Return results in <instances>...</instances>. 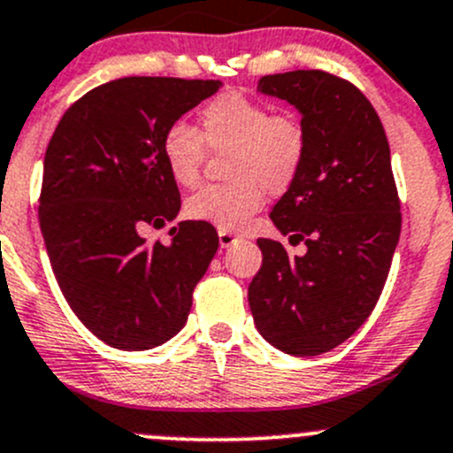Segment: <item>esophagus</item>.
Returning a JSON list of instances; mask_svg holds the SVG:
<instances>
[{"label":"esophagus","mask_w":453,"mask_h":453,"mask_svg":"<svg viewBox=\"0 0 453 453\" xmlns=\"http://www.w3.org/2000/svg\"><path fill=\"white\" fill-rule=\"evenodd\" d=\"M236 241H241V236L232 234V232L227 230H219V245H221V248H232Z\"/></svg>","instance_id":"esophagus-1"}]
</instances>
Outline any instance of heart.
Instances as JSON below:
<instances>
[{"label": "heart", "instance_id": "1", "mask_svg": "<svg viewBox=\"0 0 453 453\" xmlns=\"http://www.w3.org/2000/svg\"><path fill=\"white\" fill-rule=\"evenodd\" d=\"M199 131L173 122L162 135L168 175L184 188L199 181L210 153H228L223 173L230 181L208 184L186 199L190 221L219 230H241L263 208L265 197L282 195L298 181L309 159L307 122L289 109L272 111L267 103L243 91H226L199 111Z\"/></svg>", "mask_w": 453, "mask_h": 453}]
</instances>
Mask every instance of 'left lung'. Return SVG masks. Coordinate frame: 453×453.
Masks as SVG:
<instances>
[{"label": "left lung", "mask_w": 453, "mask_h": 453, "mask_svg": "<svg viewBox=\"0 0 453 453\" xmlns=\"http://www.w3.org/2000/svg\"><path fill=\"white\" fill-rule=\"evenodd\" d=\"M258 89L296 104L307 122V166L269 214L307 254L289 258L280 241H256L263 265L248 300L269 344L309 357L340 346L372 313L399 243L401 201L381 120L350 81L296 70L263 76Z\"/></svg>", "instance_id": "left-lung-1"}]
</instances>
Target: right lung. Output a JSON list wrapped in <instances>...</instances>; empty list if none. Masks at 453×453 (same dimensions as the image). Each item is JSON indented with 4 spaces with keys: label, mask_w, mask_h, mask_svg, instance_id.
I'll return each instance as SVG.
<instances>
[{
    "label": "right lung",
    "mask_w": 453,
    "mask_h": 453,
    "mask_svg": "<svg viewBox=\"0 0 453 453\" xmlns=\"http://www.w3.org/2000/svg\"><path fill=\"white\" fill-rule=\"evenodd\" d=\"M221 85L109 81L63 113L45 149L39 226L52 272L76 318L113 349L171 340L217 252L208 223H177L168 245L144 239V230L173 221L181 208L162 157L164 131Z\"/></svg>",
    "instance_id": "1"
}]
</instances>
